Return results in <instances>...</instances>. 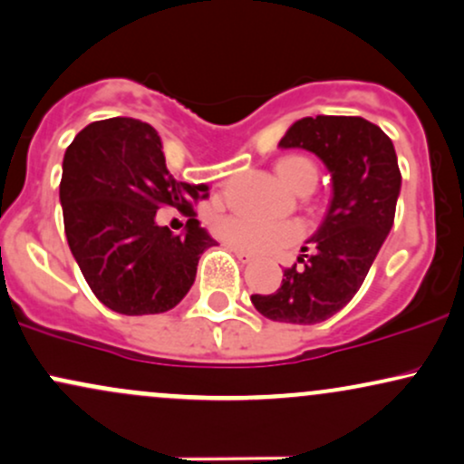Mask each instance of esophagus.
I'll return each mask as SVG.
<instances>
[{"label": "esophagus", "mask_w": 464, "mask_h": 464, "mask_svg": "<svg viewBox=\"0 0 464 464\" xmlns=\"http://www.w3.org/2000/svg\"><path fill=\"white\" fill-rule=\"evenodd\" d=\"M227 248L231 250V253H236V257H237L242 264H250V262H253V255L246 253V250H239V248H236V246H227Z\"/></svg>", "instance_id": "34e87169"}]
</instances>
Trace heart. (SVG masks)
<instances>
[{
	"label": "heart",
	"mask_w": 464,
	"mask_h": 464,
	"mask_svg": "<svg viewBox=\"0 0 464 464\" xmlns=\"http://www.w3.org/2000/svg\"><path fill=\"white\" fill-rule=\"evenodd\" d=\"M275 174L287 189L301 194L314 189L316 165L305 157H284L275 163ZM216 233L222 242L255 255H273L295 244L301 237V227L295 222H268L250 216H227L216 222Z\"/></svg>",
	"instance_id": "obj_1"
}]
</instances>
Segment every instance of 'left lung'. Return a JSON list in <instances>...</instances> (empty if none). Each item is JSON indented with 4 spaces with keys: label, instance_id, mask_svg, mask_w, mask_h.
Here are the masks:
<instances>
[{
    "label": "left lung",
    "instance_id": "1",
    "mask_svg": "<svg viewBox=\"0 0 464 464\" xmlns=\"http://www.w3.org/2000/svg\"><path fill=\"white\" fill-rule=\"evenodd\" d=\"M279 148L316 154L332 174V200L301 248L312 253L284 270L279 290L250 301L270 321L316 324L343 310L369 275L395 220L401 174L392 141L364 117H303Z\"/></svg>",
    "mask_w": 464,
    "mask_h": 464
}]
</instances>
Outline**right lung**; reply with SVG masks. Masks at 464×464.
<instances>
[{
	"label": "right lung",
	"instance_id": "right-lung-1",
	"mask_svg": "<svg viewBox=\"0 0 464 464\" xmlns=\"http://www.w3.org/2000/svg\"><path fill=\"white\" fill-rule=\"evenodd\" d=\"M207 191V183L169 174L161 137L146 121L111 117L73 137L61 179L65 236L89 287L109 310L143 316L185 299L200 255L216 244L191 209ZM163 206L190 216L183 234L156 225Z\"/></svg>",
	"mask_w": 464,
	"mask_h": 464
}]
</instances>
